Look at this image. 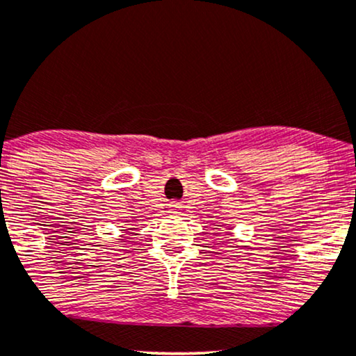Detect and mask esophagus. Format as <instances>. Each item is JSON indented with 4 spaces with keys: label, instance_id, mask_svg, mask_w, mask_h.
<instances>
[{
    "label": "esophagus",
    "instance_id": "obj_1",
    "mask_svg": "<svg viewBox=\"0 0 356 356\" xmlns=\"http://www.w3.org/2000/svg\"><path fill=\"white\" fill-rule=\"evenodd\" d=\"M172 209H174V210H177V209H179V207H177V205H175V204H174V205H172Z\"/></svg>",
    "mask_w": 356,
    "mask_h": 356
}]
</instances>
